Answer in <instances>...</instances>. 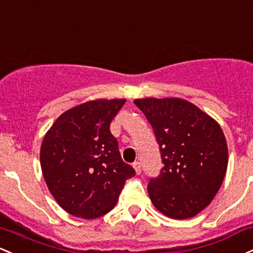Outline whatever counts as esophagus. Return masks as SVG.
Segmentation results:
<instances>
[{
    "mask_svg": "<svg viewBox=\"0 0 253 253\" xmlns=\"http://www.w3.org/2000/svg\"><path fill=\"white\" fill-rule=\"evenodd\" d=\"M133 168H134L135 173H137V174H140L141 173V165H140V162H134V163H133Z\"/></svg>",
    "mask_w": 253,
    "mask_h": 253,
    "instance_id": "1",
    "label": "esophagus"
}]
</instances>
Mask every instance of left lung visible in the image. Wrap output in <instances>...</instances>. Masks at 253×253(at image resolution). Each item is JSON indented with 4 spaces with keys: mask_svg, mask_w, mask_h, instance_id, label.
Masks as SVG:
<instances>
[{
    "mask_svg": "<svg viewBox=\"0 0 253 253\" xmlns=\"http://www.w3.org/2000/svg\"><path fill=\"white\" fill-rule=\"evenodd\" d=\"M154 129L163 167L148 193L157 210L171 218L193 217L220 190L228 149L220 125L180 98L135 99Z\"/></svg>",
    "mask_w": 253,
    "mask_h": 253,
    "instance_id": "obj_1",
    "label": "left lung"
}]
</instances>
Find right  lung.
<instances>
[{
  "mask_svg": "<svg viewBox=\"0 0 253 253\" xmlns=\"http://www.w3.org/2000/svg\"><path fill=\"white\" fill-rule=\"evenodd\" d=\"M126 99H97L63 113L41 148L49 191L62 209L82 218L103 216L115 207L135 170L122 161L110 124Z\"/></svg>",
  "mask_w": 253,
  "mask_h": 253,
  "instance_id": "add662e5",
  "label": "right lung"
}]
</instances>
